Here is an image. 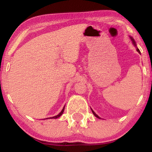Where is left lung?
Listing matches in <instances>:
<instances>
[{"label": "left lung", "mask_w": 152, "mask_h": 152, "mask_svg": "<svg viewBox=\"0 0 152 152\" xmlns=\"http://www.w3.org/2000/svg\"><path fill=\"white\" fill-rule=\"evenodd\" d=\"M130 38H131V39H132V42H133V45H134L135 46H136V43H135V40H134V39H133V38L132 37H130ZM137 51H138V52L139 53H140V50H139V49L137 48ZM91 110H92V113H93V114H94V116L95 117H97V118H99V119H101V117H99V116H98V115L96 114V113H95L94 111H93V110H92V109H91Z\"/></svg>", "instance_id": "1"}]
</instances>
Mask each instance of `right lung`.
Instances as JSON below:
<instances>
[{
  "instance_id": "1",
  "label": "right lung",
  "mask_w": 152,
  "mask_h": 152,
  "mask_svg": "<svg viewBox=\"0 0 152 152\" xmlns=\"http://www.w3.org/2000/svg\"><path fill=\"white\" fill-rule=\"evenodd\" d=\"M64 108H65V106L64 107V108H63V109L61 110V111L59 113V114L58 115H56V116H55V117H50V119H57V118H58V117H60L61 115L63 114V113H64Z\"/></svg>"
}]
</instances>
